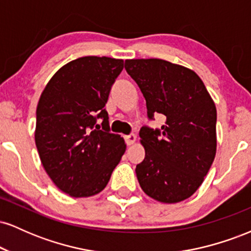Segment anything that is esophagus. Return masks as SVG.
I'll use <instances>...</instances> for the list:
<instances>
[{
	"label": "esophagus",
	"instance_id": "obj_1",
	"mask_svg": "<svg viewBox=\"0 0 251 251\" xmlns=\"http://www.w3.org/2000/svg\"><path fill=\"white\" fill-rule=\"evenodd\" d=\"M125 140H126V144H127V145H133V144L135 143V140H137V135L135 134L125 135Z\"/></svg>",
	"mask_w": 251,
	"mask_h": 251
}]
</instances>
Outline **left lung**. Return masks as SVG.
Here are the masks:
<instances>
[{"instance_id":"1","label":"left lung","mask_w":251,"mask_h":251,"mask_svg":"<svg viewBox=\"0 0 251 251\" xmlns=\"http://www.w3.org/2000/svg\"><path fill=\"white\" fill-rule=\"evenodd\" d=\"M125 70L146 100L148 116L165 117L160 129L142 127L145 158L135 168L140 188L162 203L191 197L216 155L217 111L205 85L190 68L162 59H132Z\"/></svg>"}]
</instances>
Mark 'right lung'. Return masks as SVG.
<instances>
[{
	"instance_id": "obj_1",
	"label": "right lung",
	"mask_w": 251,
	"mask_h": 251,
	"mask_svg": "<svg viewBox=\"0 0 251 251\" xmlns=\"http://www.w3.org/2000/svg\"><path fill=\"white\" fill-rule=\"evenodd\" d=\"M124 60L83 56L51 76L36 108L35 144L53 183L71 197L101 192L125 153L123 137L109 132L105 107ZM103 119V128L96 119Z\"/></svg>"
}]
</instances>
